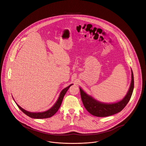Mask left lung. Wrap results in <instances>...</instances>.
I'll list each match as a JSON object with an SVG mask.
<instances>
[{"mask_svg":"<svg viewBox=\"0 0 146 146\" xmlns=\"http://www.w3.org/2000/svg\"><path fill=\"white\" fill-rule=\"evenodd\" d=\"M134 87V79L131 70V82L128 92L123 99L113 104H104L94 99L80 88L82 102L87 111L91 115L97 117L109 116L122 111L131 98Z\"/></svg>","mask_w":146,"mask_h":146,"instance_id":"8db88e82","label":"left lung"}]
</instances>
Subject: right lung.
<instances>
[{"mask_svg":"<svg viewBox=\"0 0 146 146\" xmlns=\"http://www.w3.org/2000/svg\"><path fill=\"white\" fill-rule=\"evenodd\" d=\"M72 85L73 84H71L69 86L65 88L61 91V94H60L59 98H58V101L56 102V103L55 104V105H54L51 109H50L48 111L43 112H37V113L30 112H28V111L24 110L23 109H22L20 106L18 105L17 103H16V104L21 111L24 113L25 115H27L28 116L30 117L31 118H36V119L49 118L50 117L52 116L57 111H58V109L60 108V106L61 105V103H62V100H63V98L64 97L65 94L67 92L68 88H70V86H72Z\"/></svg>","mask_w":146,"mask_h":146,"instance_id":"right-lung-1","label":"right lung"}]
</instances>
